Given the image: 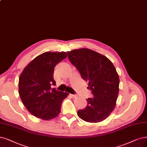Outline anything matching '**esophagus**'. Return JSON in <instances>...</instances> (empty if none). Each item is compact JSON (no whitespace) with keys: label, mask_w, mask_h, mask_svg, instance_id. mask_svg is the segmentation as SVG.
Wrapping results in <instances>:
<instances>
[{"label":"esophagus","mask_w":147,"mask_h":147,"mask_svg":"<svg viewBox=\"0 0 147 147\" xmlns=\"http://www.w3.org/2000/svg\"><path fill=\"white\" fill-rule=\"evenodd\" d=\"M71 96L72 97H73V98H75V97H77V95L76 94H70Z\"/></svg>","instance_id":"obj_1"}]
</instances>
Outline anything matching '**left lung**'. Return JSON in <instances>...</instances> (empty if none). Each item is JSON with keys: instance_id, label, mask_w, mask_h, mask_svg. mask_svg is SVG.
Returning <instances> with one entry per match:
<instances>
[{"instance_id": "8db88e82", "label": "left lung", "mask_w": 147, "mask_h": 147, "mask_svg": "<svg viewBox=\"0 0 147 147\" xmlns=\"http://www.w3.org/2000/svg\"><path fill=\"white\" fill-rule=\"evenodd\" d=\"M70 62L88 83L93 97L86 99L87 105L78 115L88 122H101L110 115L119 94V78L113 63L105 56L88 48L68 51Z\"/></svg>"}]
</instances>
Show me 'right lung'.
<instances>
[{
    "label": "right lung",
    "instance_id": "obj_1",
    "mask_svg": "<svg viewBox=\"0 0 147 147\" xmlns=\"http://www.w3.org/2000/svg\"><path fill=\"white\" fill-rule=\"evenodd\" d=\"M67 57L65 52H45L24 68L19 77V93L24 105L33 116L50 120L61 112L63 100L68 93L51 88L55 85L54 70Z\"/></svg>",
    "mask_w": 147,
    "mask_h": 147
}]
</instances>
